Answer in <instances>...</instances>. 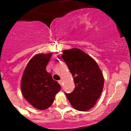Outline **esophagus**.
Segmentation results:
<instances>
[{
	"instance_id": "obj_1",
	"label": "esophagus",
	"mask_w": 131,
	"mask_h": 131,
	"mask_svg": "<svg viewBox=\"0 0 131 131\" xmlns=\"http://www.w3.org/2000/svg\"><path fill=\"white\" fill-rule=\"evenodd\" d=\"M62 82H63L62 80H59V81H58V82H59V84H60L61 86V85H62Z\"/></svg>"
}]
</instances>
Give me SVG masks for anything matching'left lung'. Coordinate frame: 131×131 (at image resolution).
Returning <instances> with one entry per match:
<instances>
[{
  "instance_id": "left-lung-1",
  "label": "left lung",
  "mask_w": 131,
  "mask_h": 131,
  "mask_svg": "<svg viewBox=\"0 0 131 131\" xmlns=\"http://www.w3.org/2000/svg\"><path fill=\"white\" fill-rule=\"evenodd\" d=\"M63 53L61 56L76 85L71 93H65L67 99L77 110H89L94 106L103 91V74L96 61L80 49L74 48Z\"/></svg>"
}]
</instances>
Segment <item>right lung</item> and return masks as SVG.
<instances>
[{"label":"right lung","mask_w":131,"mask_h":131,"mask_svg":"<svg viewBox=\"0 0 131 131\" xmlns=\"http://www.w3.org/2000/svg\"><path fill=\"white\" fill-rule=\"evenodd\" d=\"M52 55V53L37 54L33 57L22 76L23 95L32 106L40 110L50 107L61 89L58 82L46 70Z\"/></svg>","instance_id":"right-lung-1"}]
</instances>
